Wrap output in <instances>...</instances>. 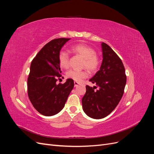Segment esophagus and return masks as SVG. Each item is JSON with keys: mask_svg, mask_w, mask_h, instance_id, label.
<instances>
[{"mask_svg": "<svg viewBox=\"0 0 154 154\" xmlns=\"http://www.w3.org/2000/svg\"><path fill=\"white\" fill-rule=\"evenodd\" d=\"M74 87H77L78 85H79V83L77 82H74Z\"/></svg>", "mask_w": 154, "mask_h": 154, "instance_id": "esophagus-1", "label": "esophagus"}]
</instances>
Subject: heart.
I'll use <instances>...</instances> for the list:
<instances>
[{
    "instance_id": "1",
    "label": "heart",
    "mask_w": 154,
    "mask_h": 154,
    "mask_svg": "<svg viewBox=\"0 0 154 154\" xmlns=\"http://www.w3.org/2000/svg\"><path fill=\"white\" fill-rule=\"evenodd\" d=\"M71 51L84 58L82 65L83 67L86 68L89 72H94L98 68L100 65L99 59L96 55V51L92 48L86 44H78L72 46ZM58 59L60 67L63 69L69 68L70 66V58L67 51H60L58 53ZM87 76L88 74L86 71L70 69L66 72V77L67 78L78 82L87 78Z\"/></svg>"
}]
</instances>
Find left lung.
Here are the masks:
<instances>
[{
	"instance_id": "8db88e82",
	"label": "left lung",
	"mask_w": 154,
	"mask_h": 154,
	"mask_svg": "<svg viewBox=\"0 0 154 154\" xmlns=\"http://www.w3.org/2000/svg\"><path fill=\"white\" fill-rule=\"evenodd\" d=\"M103 61L100 69L90 82L96 86L86 85L82 98L83 111L93 119H102L110 114L123 95L127 76L122 60L106 44L101 43ZM99 88L95 91L94 88Z\"/></svg>"
}]
</instances>
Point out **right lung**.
Segmentation results:
<instances>
[{
  "mask_svg": "<svg viewBox=\"0 0 154 154\" xmlns=\"http://www.w3.org/2000/svg\"><path fill=\"white\" fill-rule=\"evenodd\" d=\"M70 38L54 39L46 44L32 60L27 78V94L34 108L45 116L61 111L74 87V81L67 79L57 84L62 77L58 53Z\"/></svg>",
  "mask_w": 154,
  "mask_h": 154,
  "instance_id": "1",
  "label": "right lung"
}]
</instances>
